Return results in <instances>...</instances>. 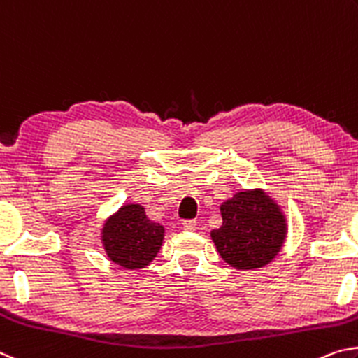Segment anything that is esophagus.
<instances>
[{"mask_svg": "<svg viewBox=\"0 0 358 358\" xmlns=\"http://www.w3.org/2000/svg\"><path fill=\"white\" fill-rule=\"evenodd\" d=\"M182 227L185 231H190V233H193V231H196V222L195 220H185L182 223Z\"/></svg>", "mask_w": 358, "mask_h": 358, "instance_id": "1", "label": "esophagus"}]
</instances>
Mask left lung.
<instances>
[{"mask_svg": "<svg viewBox=\"0 0 358 358\" xmlns=\"http://www.w3.org/2000/svg\"><path fill=\"white\" fill-rule=\"evenodd\" d=\"M222 227L210 231L217 252L241 272L262 268L277 258L287 237L281 206L264 189H242L220 204Z\"/></svg>", "mask_w": 358, "mask_h": 358, "instance_id": "left-lung-1", "label": "left lung"}]
</instances>
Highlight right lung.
<instances>
[{
	"instance_id": "obj_1",
	"label": "right lung",
	"mask_w": 358,
	"mask_h": 358,
	"mask_svg": "<svg viewBox=\"0 0 358 358\" xmlns=\"http://www.w3.org/2000/svg\"><path fill=\"white\" fill-rule=\"evenodd\" d=\"M165 228L149 220L141 204H122L100 229V241L110 261L127 271L149 266L159 255Z\"/></svg>"
}]
</instances>
